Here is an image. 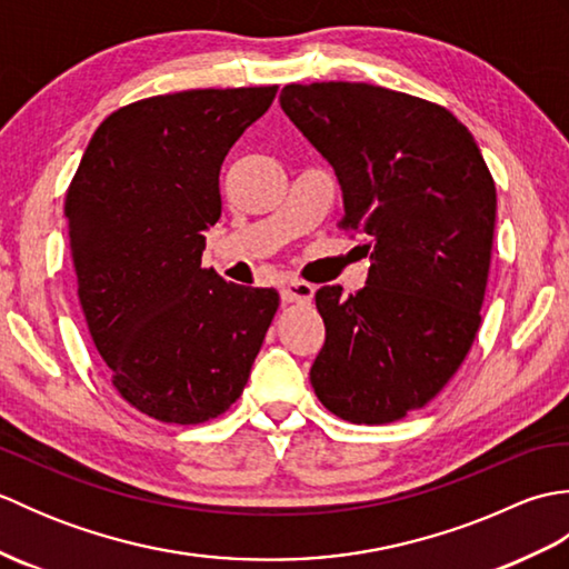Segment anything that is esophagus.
Masks as SVG:
<instances>
[{
  "label": "esophagus",
  "instance_id": "esophagus-1",
  "mask_svg": "<svg viewBox=\"0 0 569 569\" xmlns=\"http://www.w3.org/2000/svg\"><path fill=\"white\" fill-rule=\"evenodd\" d=\"M312 293H316V288L306 281H286L281 286V296L286 303H310Z\"/></svg>",
  "mask_w": 569,
  "mask_h": 569
}]
</instances>
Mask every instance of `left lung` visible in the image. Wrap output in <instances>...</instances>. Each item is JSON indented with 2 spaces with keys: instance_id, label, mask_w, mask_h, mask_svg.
<instances>
[{
  "instance_id": "obj_1",
  "label": "left lung",
  "mask_w": 569,
  "mask_h": 569,
  "mask_svg": "<svg viewBox=\"0 0 569 569\" xmlns=\"http://www.w3.org/2000/svg\"><path fill=\"white\" fill-rule=\"evenodd\" d=\"M281 110L335 168L342 229L365 234L367 286H322L320 403L357 426L401 420L438 396L481 325L497 186L445 107L367 82L286 84Z\"/></svg>"
}]
</instances>
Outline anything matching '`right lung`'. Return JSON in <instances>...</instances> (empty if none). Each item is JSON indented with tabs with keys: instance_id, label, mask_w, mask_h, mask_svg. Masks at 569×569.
Returning <instances> with one entry per match:
<instances>
[{
	"instance_id": "add662e5",
	"label": "right lung",
	"mask_w": 569,
	"mask_h": 569,
	"mask_svg": "<svg viewBox=\"0 0 569 569\" xmlns=\"http://www.w3.org/2000/svg\"><path fill=\"white\" fill-rule=\"evenodd\" d=\"M276 92L186 90L119 107L70 180L84 320L117 393L149 418L198 426L222 416L278 310L273 288L202 269V232L222 214L224 156Z\"/></svg>"
}]
</instances>
